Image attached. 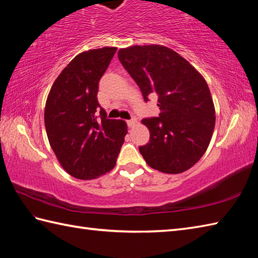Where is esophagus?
Instances as JSON below:
<instances>
[{
    "label": "esophagus",
    "instance_id": "obj_1",
    "mask_svg": "<svg viewBox=\"0 0 258 258\" xmlns=\"http://www.w3.org/2000/svg\"><path fill=\"white\" fill-rule=\"evenodd\" d=\"M136 122H138V120H136V118H135V117L131 118V119H128V120H126V123H127L128 127H133V126L136 124Z\"/></svg>",
    "mask_w": 258,
    "mask_h": 258
}]
</instances>
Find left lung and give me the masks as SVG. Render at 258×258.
<instances>
[{"mask_svg": "<svg viewBox=\"0 0 258 258\" xmlns=\"http://www.w3.org/2000/svg\"><path fill=\"white\" fill-rule=\"evenodd\" d=\"M118 59L146 103L151 95L158 98L160 115L142 120L150 130V142L140 146L142 156L157 171H187L204 155L215 126V108L205 80L165 46L122 48Z\"/></svg>", "mask_w": 258, "mask_h": 258, "instance_id": "obj_1", "label": "left lung"}]
</instances>
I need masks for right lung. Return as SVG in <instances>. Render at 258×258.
Returning a JSON list of instances; mask_svg holds the SVG:
<instances>
[{"instance_id": "obj_1", "label": "right lung", "mask_w": 258, "mask_h": 258, "mask_svg": "<svg viewBox=\"0 0 258 258\" xmlns=\"http://www.w3.org/2000/svg\"><path fill=\"white\" fill-rule=\"evenodd\" d=\"M103 47L75 56L54 82L44 122L48 142L63 168L80 179L113 169L127 126L107 118L97 101L100 80L116 52Z\"/></svg>"}]
</instances>
